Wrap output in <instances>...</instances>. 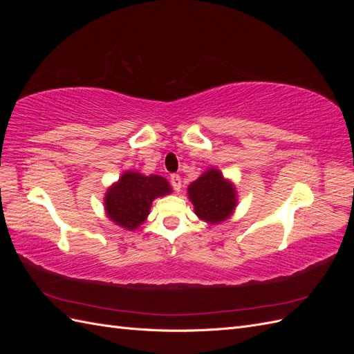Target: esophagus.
I'll return each mask as SVG.
<instances>
[{"label": "esophagus", "instance_id": "1", "mask_svg": "<svg viewBox=\"0 0 354 354\" xmlns=\"http://www.w3.org/2000/svg\"><path fill=\"white\" fill-rule=\"evenodd\" d=\"M171 185H173L176 192H180V189H181V178H180L178 174L171 176Z\"/></svg>", "mask_w": 354, "mask_h": 354}]
</instances>
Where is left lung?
Masks as SVG:
<instances>
[{"label": "left lung", "instance_id": "8db88e82", "mask_svg": "<svg viewBox=\"0 0 354 354\" xmlns=\"http://www.w3.org/2000/svg\"><path fill=\"white\" fill-rule=\"evenodd\" d=\"M187 196L198 218L211 226L230 218L238 207L236 187L216 167L208 168L192 181L187 187Z\"/></svg>", "mask_w": 354, "mask_h": 354}]
</instances>
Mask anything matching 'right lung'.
<instances>
[{
    "label": "right lung",
    "mask_w": 354,
    "mask_h": 354,
    "mask_svg": "<svg viewBox=\"0 0 354 354\" xmlns=\"http://www.w3.org/2000/svg\"><path fill=\"white\" fill-rule=\"evenodd\" d=\"M173 189L164 177L125 171L106 190L103 198L104 212L116 226L131 232L146 221L152 202L156 198L169 195Z\"/></svg>",
    "instance_id": "right-lung-1"
}]
</instances>
